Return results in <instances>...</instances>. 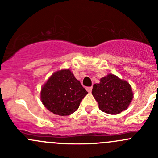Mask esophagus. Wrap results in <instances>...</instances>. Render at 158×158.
<instances>
[{
  "label": "esophagus",
  "mask_w": 158,
  "mask_h": 158,
  "mask_svg": "<svg viewBox=\"0 0 158 158\" xmlns=\"http://www.w3.org/2000/svg\"><path fill=\"white\" fill-rule=\"evenodd\" d=\"M92 86H91V87H86V90L88 91L89 92H92Z\"/></svg>",
  "instance_id": "1"
}]
</instances>
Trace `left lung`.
Wrapping results in <instances>:
<instances>
[{"instance_id":"1","label":"left lung","mask_w":158,"mask_h":158,"mask_svg":"<svg viewBox=\"0 0 158 158\" xmlns=\"http://www.w3.org/2000/svg\"><path fill=\"white\" fill-rule=\"evenodd\" d=\"M92 95L103 112L117 114L128 107L133 98L131 87L128 82L109 74L94 84Z\"/></svg>"}]
</instances>
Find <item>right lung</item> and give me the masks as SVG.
<instances>
[{
    "label": "right lung",
    "instance_id": "add662e5",
    "mask_svg": "<svg viewBox=\"0 0 158 158\" xmlns=\"http://www.w3.org/2000/svg\"><path fill=\"white\" fill-rule=\"evenodd\" d=\"M87 94V91L69 69H62L54 73L43 85L40 98L49 111L66 116L79 109Z\"/></svg>",
    "mask_w": 158,
    "mask_h": 158
}]
</instances>
